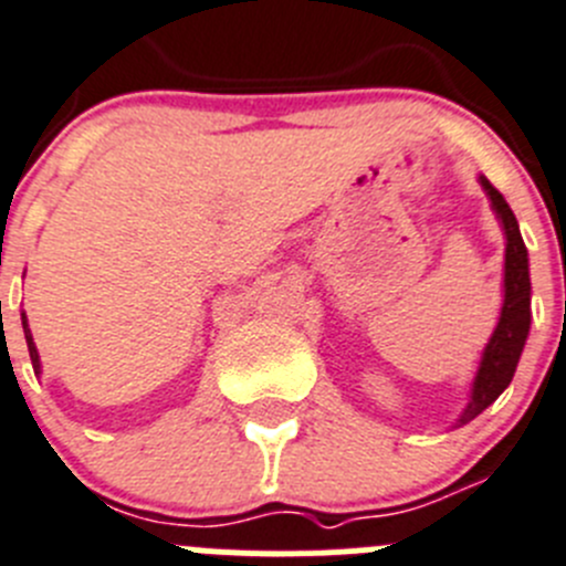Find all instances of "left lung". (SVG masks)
I'll return each instance as SVG.
<instances>
[{
	"mask_svg": "<svg viewBox=\"0 0 566 566\" xmlns=\"http://www.w3.org/2000/svg\"><path fill=\"white\" fill-rule=\"evenodd\" d=\"M485 198L491 200V211L497 214L505 234V268H503V307L483 355H480L478 371H474L469 402L455 419V427L469 424L474 416L483 413L489 405L497 402V396L511 385L516 363L525 348L527 332H531V268H527V248L522 242L520 223L514 211L505 203L503 195L491 187L485 176H478Z\"/></svg>",
	"mask_w": 566,
	"mask_h": 566,
	"instance_id": "1",
	"label": "left lung"
}]
</instances>
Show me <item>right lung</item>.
<instances>
[{
	"label": "right lung",
	"mask_w": 566,
	"mask_h": 566,
	"mask_svg": "<svg viewBox=\"0 0 566 566\" xmlns=\"http://www.w3.org/2000/svg\"><path fill=\"white\" fill-rule=\"evenodd\" d=\"M21 326H24V340H28V348H30V360H33V368H35V374H41V357H39V348H35L33 332H30L28 315H24V313H21Z\"/></svg>",
	"instance_id": "add662e5"
}]
</instances>
